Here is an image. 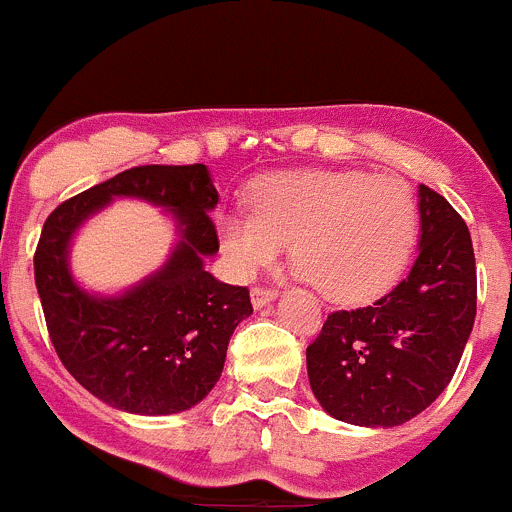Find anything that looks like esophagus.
I'll return each instance as SVG.
<instances>
[{
    "mask_svg": "<svg viewBox=\"0 0 512 512\" xmlns=\"http://www.w3.org/2000/svg\"><path fill=\"white\" fill-rule=\"evenodd\" d=\"M252 305L255 307H265L270 305L272 300L277 297V290H272V287H252Z\"/></svg>",
    "mask_w": 512,
    "mask_h": 512,
    "instance_id": "esophagus-1",
    "label": "esophagus"
}]
</instances>
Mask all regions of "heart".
Wrapping results in <instances>:
<instances>
[{
	"instance_id": "heart-1",
	"label": "heart",
	"mask_w": 512,
	"mask_h": 512,
	"mask_svg": "<svg viewBox=\"0 0 512 512\" xmlns=\"http://www.w3.org/2000/svg\"><path fill=\"white\" fill-rule=\"evenodd\" d=\"M222 252L237 275H255L292 240L295 275L332 302L357 305L388 290L410 260L418 205L393 177L350 170L270 175L252 187V207L217 217Z\"/></svg>"
}]
</instances>
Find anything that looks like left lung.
<instances>
[{
  "label": "left lung",
  "instance_id": "left-lung-1",
  "mask_svg": "<svg viewBox=\"0 0 512 512\" xmlns=\"http://www.w3.org/2000/svg\"><path fill=\"white\" fill-rule=\"evenodd\" d=\"M420 250L403 282L357 310L327 315L307 347V377L335 420L395 428L423 413L453 380L475 322V255L468 225L420 185Z\"/></svg>",
  "mask_w": 512,
  "mask_h": 512
}]
</instances>
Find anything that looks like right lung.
Masks as SVG:
<instances>
[{"instance_id": "right-lung-1", "label": "right lung", "mask_w": 512, "mask_h": 512, "mask_svg": "<svg viewBox=\"0 0 512 512\" xmlns=\"http://www.w3.org/2000/svg\"><path fill=\"white\" fill-rule=\"evenodd\" d=\"M114 196H135L173 215L171 260L130 291L94 296L71 277L68 245ZM215 185L205 165L132 167L62 202L34 252V282L59 360L84 390L135 415H172L200 403L220 380L227 345L252 315L250 290L205 270L217 255Z\"/></svg>"}]
</instances>
